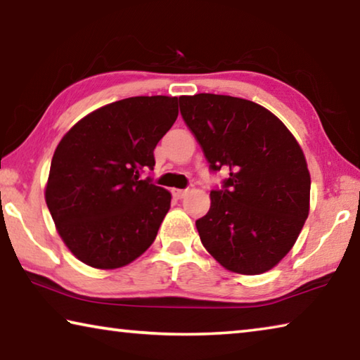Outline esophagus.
Masks as SVG:
<instances>
[{"instance_id":"obj_1","label":"esophagus","mask_w":360,"mask_h":360,"mask_svg":"<svg viewBox=\"0 0 360 360\" xmlns=\"http://www.w3.org/2000/svg\"><path fill=\"white\" fill-rule=\"evenodd\" d=\"M173 193H174V197H178V198H184L186 195L188 193V188H174Z\"/></svg>"}]
</instances>
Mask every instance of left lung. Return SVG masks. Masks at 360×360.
I'll list each match as a JSON object with an SVG mask.
<instances>
[{
    "mask_svg": "<svg viewBox=\"0 0 360 360\" xmlns=\"http://www.w3.org/2000/svg\"><path fill=\"white\" fill-rule=\"evenodd\" d=\"M182 119L212 172L229 169L211 191L200 240L224 268L240 275L271 270L300 235L309 212V178L300 144L275 114L229 95L179 96Z\"/></svg>",
    "mask_w": 360,
    "mask_h": 360,
    "instance_id": "obj_1",
    "label": "left lung"
}]
</instances>
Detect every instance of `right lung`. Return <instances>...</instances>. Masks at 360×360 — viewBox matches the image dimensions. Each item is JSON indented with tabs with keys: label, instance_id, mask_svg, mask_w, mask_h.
I'll return each mask as SVG.
<instances>
[{
	"label": "right lung",
	"instance_id": "add662e5",
	"mask_svg": "<svg viewBox=\"0 0 360 360\" xmlns=\"http://www.w3.org/2000/svg\"><path fill=\"white\" fill-rule=\"evenodd\" d=\"M176 96H131L82 117L53 152L46 203L60 238L85 265L114 270L152 243L172 193L139 179L178 117Z\"/></svg>",
	"mask_w": 360,
	"mask_h": 360
}]
</instances>
